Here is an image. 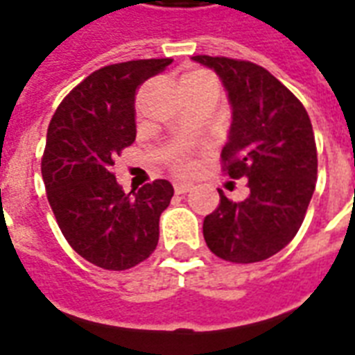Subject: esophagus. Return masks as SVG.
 <instances>
[{
	"label": "esophagus",
	"mask_w": 355,
	"mask_h": 355,
	"mask_svg": "<svg viewBox=\"0 0 355 355\" xmlns=\"http://www.w3.org/2000/svg\"><path fill=\"white\" fill-rule=\"evenodd\" d=\"M191 189H193V183H180V181H178V183H174L175 194H185V193H189Z\"/></svg>",
	"instance_id": "obj_1"
}]
</instances>
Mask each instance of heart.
<instances>
[{
  "label": "heart",
  "mask_w": 355,
  "mask_h": 355,
  "mask_svg": "<svg viewBox=\"0 0 355 355\" xmlns=\"http://www.w3.org/2000/svg\"><path fill=\"white\" fill-rule=\"evenodd\" d=\"M187 76H209V74L202 73V71H194V73H189ZM172 164H174V168L178 172H189V170L193 168V161H191L187 155H175Z\"/></svg>",
  "instance_id": "b5f03b06"
}]
</instances>
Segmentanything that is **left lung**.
I'll return each mask as SVG.
<instances>
[{
  "instance_id": "1",
  "label": "left lung",
  "mask_w": 355,
  "mask_h": 355,
  "mask_svg": "<svg viewBox=\"0 0 355 355\" xmlns=\"http://www.w3.org/2000/svg\"><path fill=\"white\" fill-rule=\"evenodd\" d=\"M223 80L232 106L223 170L247 178L250 194L220 204L204 218L213 254L234 263L262 262L294 239L313 198L318 172L316 142L300 98L263 67L243 60L194 55Z\"/></svg>"
}]
</instances>
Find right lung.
Listing matches in <instances>:
<instances>
[{"label":"right lung","instance_id":"right-lung-1","mask_svg":"<svg viewBox=\"0 0 355 355\" xmlns=\"http://www.w3.org/2000/svg\"><path fill=\"white\" fill-rule=\"evenodd\" d=\"M172 63L137 60L92 73L69 93L48 125L41 172L61 234L80 257L123 271L159 243V217L174 196L166 180L125 193L114 159L137 138L138 86Z\"/></svg>","mask_w":355,"mask_h":355}]
</instances>
